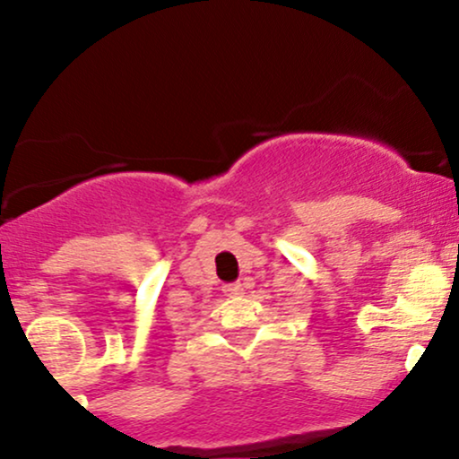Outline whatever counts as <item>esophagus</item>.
Returning a JSON list of instances; mask_svg holds the SVG:
<instances>
[{
  "instance_id": "34e87169",
  "label": "esophagus",
  "mask_w": 459,
  "mask_h": 459,
  "mask_svg": "<svg viewBox=\"0 0 459 459\" xmlns=\"http://www.w3.org/2000/svg\"><path fill=\"white\" fill-rule=\"evenodd\" d=\"M224 293L226 296H241L244 293V284L241 282H233V284H224Z\"/></svg>"
}]
</instances>
